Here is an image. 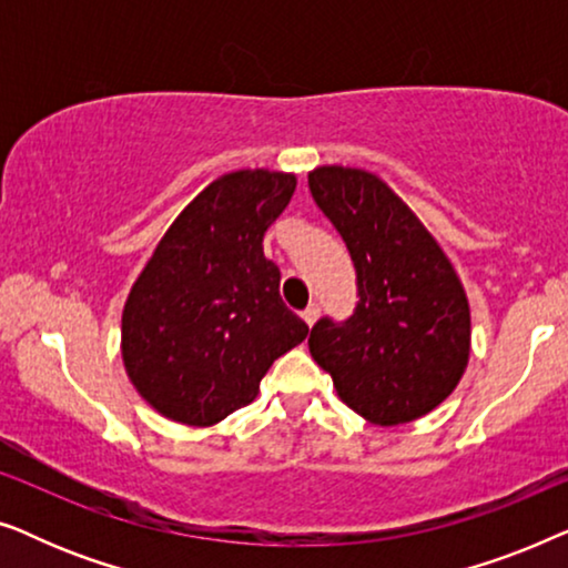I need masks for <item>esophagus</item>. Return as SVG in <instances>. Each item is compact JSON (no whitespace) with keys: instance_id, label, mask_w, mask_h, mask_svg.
Segmentation results:
<instances>
[{"instance_id":"1","label":"esophagus","mask_w":568,"mask_h":568,"mask_svg":"<svg viewBox=\"0 0 568 568\" xmlns=\"http://www.w3.org/2000/svg\"><path fill=\"white\" fill-rule=\"evenodd\" d=\"M317 315H321V307H317L315 302H313V305H307L305 313H302V317H305L307 325H313L317 321Z\"/></svg>"}]
</instances>
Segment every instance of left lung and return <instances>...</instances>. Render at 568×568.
Listing matches in <instances>:
<instances>
[{"label":"left lung","instance_id":"1","mask_svg":"<svg viewBox=\"0 0 568 568\" xmlns=\"http://www.w3.org/2000/svg\"><path fill=\"white\" fill-rule=\"evenodd\" d=\"M307 185L352 253L359 294L348 321L313 325L310 354L369 424L426 416L455 390L470 356V307L453 263L375 173L323 165Z\"/></svg>","mask_w":568,"mask_h":568}]
</instances>
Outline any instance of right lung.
Wrapping results in <instances>:
<instances>
[{
  "label": "right lung",
  "instance_id": "right-lung-1",
  "mask_svg": "<svg viewBox=\"0 0 568 568\" xmlns=\"http://www.w3.org/2000/svg\"><path fill=\"white\" fill-rule=\"evenodd\" d=\"M297 178L235 170L209 183L170 224L121 315L123 367L170 422L212 426L258 395L278 356L310 328L278 294L263 235Z\"/></svg>",
  "mask_w": 568,
  "mask_h": 568
}]
</instances>
